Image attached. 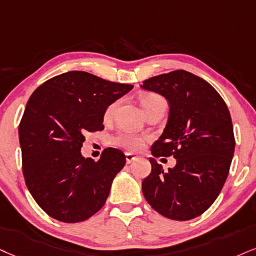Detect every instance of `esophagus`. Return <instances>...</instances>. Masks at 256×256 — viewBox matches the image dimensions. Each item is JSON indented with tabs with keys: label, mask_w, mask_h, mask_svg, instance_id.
<instances>
[{
	"label": "esophagus",
	"mask_w": 256,
	"mask_h": 256,
	"mask_svg": "<svg viewBox=\"0 0 256 256\" xmlns=\"http://www.w3.org/2000/svg\"><path fill=\"white\" fill-rule=\"evenodd\" d=\"M138 156H134V154L132 153H126V162H127V164H130L133 162L134 160H136Z\"/></svg>",
	"instance_id": "esophagus-1"
}]
</instances>
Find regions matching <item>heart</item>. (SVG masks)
<instances>
[{"instance_id":"heart-1","label":"heart","mask_w":256,"mask_h":256,"mask_svg":"<svg viewBox=\"0 0 256 256\" xmlns=\"http://www.w3.org/2000/svg\"><path fill=\"white\" fill-rule=\"evenodd\" d=\"M160 102H165V100L156 94H146V96L141 98V106H142L144 112H147L148 109L152 108L153 106ZM118 102H114L106 109V112H104V120H110L112 118L116 106H118ZM114 142L118 144V146L127 148L129 150H138L144 146V138L138 136V135L129 133V132H121L114 138Z\"/></svg>"}]
</instances>
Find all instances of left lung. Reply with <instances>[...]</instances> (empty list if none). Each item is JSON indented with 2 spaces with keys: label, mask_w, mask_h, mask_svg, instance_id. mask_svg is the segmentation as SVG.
<instances>
[{
  "label": "left lung",
  "mask_w": 256,
  "mask_h": 256,
  "mask_svg": "<svg viewBox=\"0 0 256 256\" xmlns=\"http://www.w3.org/2000/svg\"><path fill=\"white\" fill-rule=\"evenodd\" d=\"M140 88L162 94L170 106L152 154L176 160L164 171L150 158L152 172L142 180L144 198L167 218H194L216 200L228 176L235 150L228 106L206 80L184 70L156 76Z\"/></svg>",
  "instance_id": "8db88e82"
}]
</instances>
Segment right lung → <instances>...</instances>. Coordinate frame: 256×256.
<instances>
[{"mask_svg": "<svg viewBox=\"0 0 256 256\" xmlns=\"http://www.w3.org/2000/svg\"><path fill=\"white\" fill-rule=\"evenodd\" d=\"M133 89L84 71L51 78L32 94L18 126L22 171L28 191L47 215L65 223L88 220L108 198L126 164L116 148L98 162L84 158L88 132L102 130L104 112Z\"/></svg>", "mask_w": 256, "mask_h": 256, "instance_id": "obj_1", "label": "right lung"}]
</instances>
